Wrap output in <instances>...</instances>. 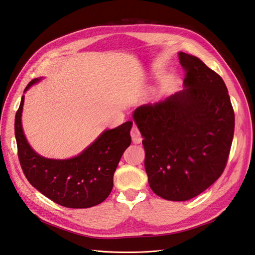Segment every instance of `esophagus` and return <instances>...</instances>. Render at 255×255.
I'll list each match as a JSON object with an SVG mask.
<instances>
[{"instance_id":"obj_1","label":"esophagus","mask_w":255,"mask_h":255,"mask_svg":"<svg viewBox=\"0 0 255 255\" xmlns=\"http://www.w3.org/2000/svg\"><path fill=\"white\" fill-rule=\"evenodd\" d=\"M130 136H132V141L135 144H138V143H140L142 141V137L139 133V130H138V128L136 127H133L132 130H130Z\"/></svg>"}]
</instances>
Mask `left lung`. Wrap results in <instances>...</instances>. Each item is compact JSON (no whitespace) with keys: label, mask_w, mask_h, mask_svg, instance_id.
Instances as JSON below:
<instances>
[{"label":"left lung","mask_w":255,"mask_h":255,"mask_svg":"<svg viewBox=\"0 0 255 255\" xmlns=\"http://www.w3.org/2000/svg\"><path fill=\"white\" fill-rule=\"evenodd\" d=\"M179 60L186 71L183 90L133 113L150 187L169 201L197 197L222 174L235 126L220 76L190 54L179 52Z\"/></svg>","instance_id":"obj_1"}]
</instances>
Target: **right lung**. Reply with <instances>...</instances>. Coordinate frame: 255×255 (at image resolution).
<instances>
[{
  "label": "right lung",
  "instance_id": "add662e5",
  "mask_svg": "<svg viewBox=\"0 0 255 255\" xmlns=\"http://www.w3.org/2000/svg\"><path fill=\"white\" fill-rule=\"evenodd\" d=\"M42 78L29 82L24 92ZM24 96L14 119L18 155L26 179L42 195L55 203L70 208L98 205L110 196L114 173L123 152L130 144L133 122L104 129L94 142L76 156L56 159L38 154L28 143L22 127Z\"/></svg>",
  "mask_w": 255,
  "mask_h": 255
}]
</instances>
